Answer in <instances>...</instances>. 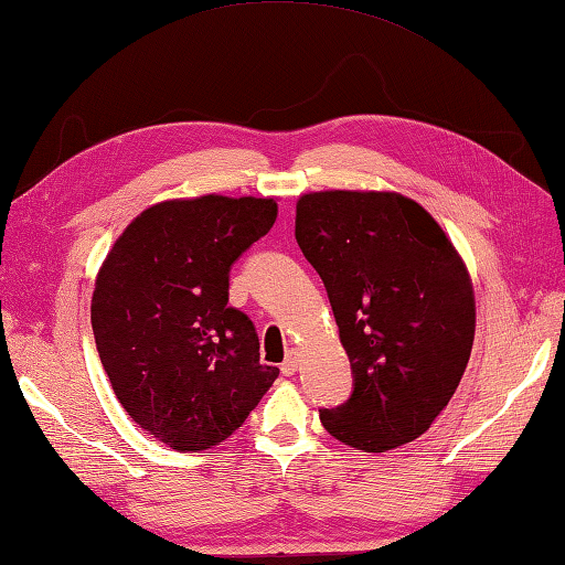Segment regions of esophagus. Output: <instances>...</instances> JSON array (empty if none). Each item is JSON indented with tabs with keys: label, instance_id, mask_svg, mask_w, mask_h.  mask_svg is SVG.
Masks as SVG:
<instances>
[{
	"label": "esophagus",
	"instance_id": "obj_1",
	"mask_svg": "<svg viewBox=\"0 0 565 565\" xmlns=\"http://www.w3.org/2000/svg\"><path fill=\"white\" fill-rule=\"evenodd\" d=\"M297 365H299V358H297L295 350H290V353H287V358H285V362H282V367H280L285 377H292V374L297 372Z\"/></svg>",
	"mask_w": 565,
	"mask_h": 565
}]
</instances>
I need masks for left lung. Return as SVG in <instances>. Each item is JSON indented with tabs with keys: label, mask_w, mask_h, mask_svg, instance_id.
<instances>
[{
	"label": "left lung",
	"mask_w": 565,
	"mask_h": 565,
	"mask_svg": "<svg viewBox=\"0 0 565 565\" xmlns=\"http://www.w3.org/2000/svg\"><path fill=\"white\" fill-rule=\"evenodd\" d=\"M295 236L329 292L353 367L323 428L365 452L413 443L455 396L476 331L469 270L440 224L392 191L297 200Z\"/></svg>",
	"instance_id": "8db88e82"
}]
</instances>
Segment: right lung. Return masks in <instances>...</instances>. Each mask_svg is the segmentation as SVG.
Instances as JSON below:
<instances>
[{
  "label": "right lung",
  "mask_w": 565,
  "mask_h": 565,
  "mask_svg": "<svg viewBox=\"0 0 565 565\" xmlns=\"http://www.w3.org/2000/svg\"><path fill=\"white\" fill-rule=\"evenodd\" d=\"M278 217L273 198L200 195L140 212L96 275L92 329L128 416L177 452L242 428L278 380L230 307V268Z\"/></svg>",
  "instance_id": "obj_1"
}]
</instances>
